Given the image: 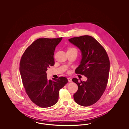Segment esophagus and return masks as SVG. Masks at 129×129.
Wrapping results in <instances>:
<instances>
[{
    "label": "esophagus",
    "instance_id": "obj_1",
    "mask_svg": "<svg viewBox=\"0 0 129 129\" xmlns=\"http://www.w3.org/2000/svg\"><path fill=\"white\" fill-rule=\"evenodd\" d=\"M68 81L69 82H72V78H68Z\"/></svg>",
    "mask_w": 129,
    "mask_h": 129
}]
</instances>
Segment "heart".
Masks as SVG:
<instances>
[{
  "label": "heart",
  "mask_w": 129,
  "mask_h": 129,
  "mask_svg": "<svg viewBox=\"0 0 129 129\" xmlns=\"http://www.w3.org/2000/svg\"><path fill=\"white\" fill-rule=\"evenodd\" d=\"M74 50H76V49H75L74 48H70L68 49V51H74Z\"/></svg>",
  "instance_id": "1"
}]
</instances>
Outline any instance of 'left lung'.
Returning <instances> with one entry per match:
<instances>
[{
    "label": "left lung",
    "mask_w": 129,
    "mask_h": 129,
    "mask_svg": "<svg viewBox=\"0 0 129 129\" xmlns=\"http://www.w3.org/2000/svg\"><path fill=\"white\" fill-rule=\"evenodd\" d=\"M69 41L82 53L80 64L75 72L87 78L86 82L72 79L78 86L73 95L74 100L80 106H91L99 100L106 90L110 71L108 56L104 48L92 36H81Z\"/></svg>",
    "instance_id": "1"
}]
</instances>
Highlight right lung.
Wrapping results in <instances>:
<instances>
[{"mask_svg":"<svg viewBox=\"0 0 129 129\" xmlns=\"http://www.w3.org/2000/svg\"><path fill=\"white\" fill-rule=\"evenodd\" d=\"M59 38H39L28 47L22 55L19 70L25 92L31 101L42 108L56 104L59 91L68 82L64 77L47 79V68L54 65L55 48Z\"/></svg>","mask_w":129,"mask_h":129,"instance_id":"add662e5","label":"right lung"}]
</instances>
